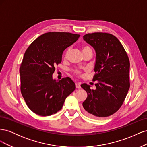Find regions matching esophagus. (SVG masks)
<instances>
[{"label": "esophagus", "instance_id": "obj_1", "mask_svg": "<svg viewBox=\"0 0 147 147\" xmlns=\"http://www.w3.org/2000/svg\"><path fill=\"white\" fill-rule=\"evenodd\" d=\"M75 86H76V88H78V89H80L81 88L80 84L79 83H75Z\"/></svg>", "mask_w": 147, "mask_h": 147}]
</instances>
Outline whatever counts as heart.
<instances>
[{
	"mask_svg": "<svg viewBox=\"0 0 147 147\" xmlns=\"http://www.w3.org/2000/svg\"><path fill=\"white\" fill-rule=\"evenodd\" d=\"M87 49H91V48L89 47V46H88V45H84L82 47L83 51L87 50ZM70 49L69 48L67 49V50H66L65 54H64V58L65 59H67V57L69 56V53H70ZM74 74H75L76 75H80L81 74V72L80 70H75L74 71Z\"/></svg>",
	"mask_w": 147,
	"mask_h": 147,
	"instance_id": "1",
	"label": "heart"
}]
</instances>
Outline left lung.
<instances>
[{
  "instance_id": "1",
  "label": "left lung",
  "mask_w": 147,
  "mask_h": 147,
  "mask_svg": "<svg viewBox=\"0 0 147 147\" xmlns=\"http://www.w3.org/2000/svg\"><path fill=\"white\" fill-rule=\"evenodd\" d=\"M83 40L96 51V90L83 83L88 94L83 102L85 113L96 118L110 116L121 107L130 87V63L127 53L114 35L102 32L88 34Z\"/></svg>"
}]
</instances>
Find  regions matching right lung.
Instances as JSON below:
<instances>
[{"mask_svg": "<svg viewBox=\"0 0 147 147\" xmlns=\"http://www.w3.org/2000/svg\"><path fill=\"white\" fill-rule=\"evenodd\" d=\"M80 35L50 32L36 38L26 50L20 68L21 92L31 111L40 116L55 114L75 89L69 77L53 78L55 66L62 61L63 51Z\"/></svg>", "mask_w": 147, "mask_h": 147, "instance_id": "right-lung-1", "label": "right lung"}]
</instances>
